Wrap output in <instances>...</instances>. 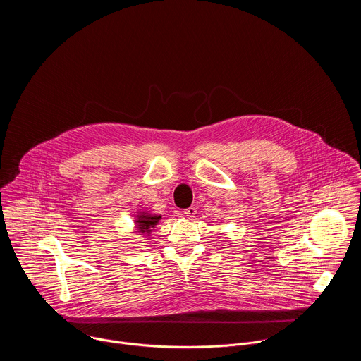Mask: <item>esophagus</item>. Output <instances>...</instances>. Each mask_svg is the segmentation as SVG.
Wrapping results in <instances>:
<instances>
[{
	"label": "esophagus",
	"mask_w": 361,
	"mask_h": 361,
	"mask_svg": "<svg viewBox=\"0 0 361 361\" xmlns=\"http://www.w3.org/2000/svg\"><path fill=\"white\" fill-rule=\"evenodd\" d=\"M196 212H197L196 207H189V208H186V209L182 211V215L186 216V218H193V216L196 215Z\"/></svg>",
	"instance_id": "34e87169"
}]
</instances>
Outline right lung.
<instances>
[{"instance_id":"add662e5","label":"right lung","mask_w":361,"mask_h":361,"mask_svg":"<svg viewBox=\"0 0 361 361\" xmlns=\"http://www.w3.org/2000/svg\"><path fill=\"white\" fill-rule=\"evenodd\" d=\"M159 219H161V215L150 214L147 211H139L135 219L136 232L143 236H150L152 229L159 222Z\"/></svg>"}]
</instances>
